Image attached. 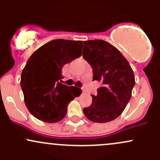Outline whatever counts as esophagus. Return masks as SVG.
<instances>
[{"label":"esophagus","mask_w":160,"mask_h":160,"mask_svg":"<svg viewBox=\"0 0 160 160\" xmlns=\"http://www.w3.org/2000/svg\"><path fill=\"white\" fill-rule=\"evenodd\" d=\"M83 91H84V90H83Z\"/></svg>","instance_id":"obj_1"}]
</instances>
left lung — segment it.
Instances as JSON below:
<instances>
[{"label":"left lung","instance_id":"8db88e82","mask_svg":"<svg viewBox=\"0 0 160 160\" xmlns=\"http://www.w3.org/2000/svg\"><path fill=\"white\" fill-rule=\"evenodd\" d=\"M83 57L93 69V80L101 83L83 113L91 122H111L121 115L131 99L135 83L133 70L121 52L108 42L83 41Z\"/></svg>","mask_w":160,"mask_h":160}]
</instances>
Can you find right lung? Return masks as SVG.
<instances>
[{"label":"right lung","mask_w":160,"mask_h":160,"mask_svg":"<svg viewBox=\"0 0 160 160\" xmlns=\"http://www.w3.org/2000/svg\"><path fill=\"white\" fill-rule=\"evenodd\" d=\"M83 42L55 39L38 48L27 61L21 76L25 105L38 120L55 123L62 120L70 101L81 90L62 84V69L82 55Z\"/></svg>","instance_id":"add662e5"}]
</instances>
